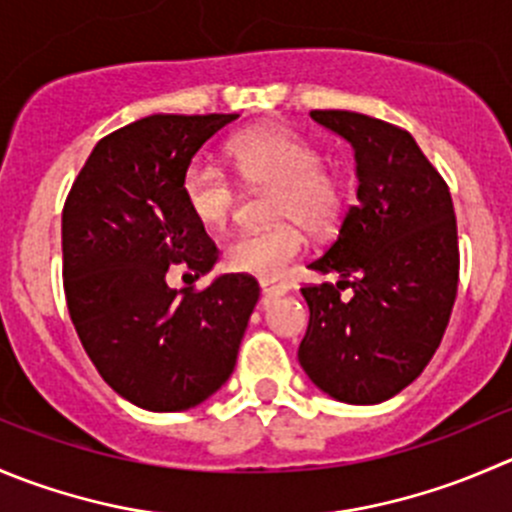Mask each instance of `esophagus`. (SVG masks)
<instances>
[{
  "instance_id": "esophagus-1",
  "label": "esophagus",
  "mask_w": 512,
  "mask_h": 512,
  "mask_svg": "<svg viewBox=\"0 0 512 512\" xmlns=\"http://www.w3.org/2000/svg\"><path fill=\"white\" fill-rule=\"evenodd\" d=\"M260 287H262V295L265 297H280L285 292H290L287 282L275 280V277H260Z\"/></svg>"
}]
</instances>
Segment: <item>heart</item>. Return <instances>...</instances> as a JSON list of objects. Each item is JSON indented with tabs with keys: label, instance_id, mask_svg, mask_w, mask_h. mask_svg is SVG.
Here are the masks:
<instances>
[{
	"label": "heart",
	"instance_id": "heart-1",
	"mask_svg": "<svg viewBox=\"0 0 512 512\" xmlns=\"http://www.w3.org/2000/svg\"><path fill=\"white\" fill-rule=\"evenodd\" d=\"M227 155L245 185L272 187L267 217L282 222L232 235L225 242L222 260L242 275H282L305 250V235L296 223L310 232L330 230L345 205V185L335 172L322 170V157L312 142L282 127H262L235 137ZM182 195L192 217L210 230L225 225L235 207L230 177L210 162L190 165Z\"/></svg>",
	"mask_w": 512,
	"mask_h": 512
}]
</instances>
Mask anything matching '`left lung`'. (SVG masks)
Here are the masks:
<instances>
[{"label":"left lung","instance_id":"left-lung-1","mask_svg":"<svg viewBox=\"0 0 512 512\" xmlns=\"http://www.w3.org/2000/svg\"><path fill=\"white\" fill-rule=\"evenodd\" d=\"M310 117L352 147L357 205L310 262L340 280L300 290L310 322L297 360L332 400L377 405L425 370L448 327L460 265L453 200L400 127L345 109ZM345 286L353 295L342 301Z\"/></svg>","mask_w":512,"mask_h":512}]
</instances>
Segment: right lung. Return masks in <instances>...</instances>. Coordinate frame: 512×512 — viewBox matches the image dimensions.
Returning <instances> with one entry per match:
<instances>
[{
  "mask_svg": "<svg viewBox=\"0 0 512 512\" xmlns=\"http://www.w3.org/2000/svg\"><path fill=\"white\" fill-rule=\"evenodd\" d=\"M240 114H152L97 142L62 212L64 295L84 352L119 398L152 413L205 403L227 382L260 300L230 272L172 290V265L207 275L217 247L182 180L200 147Z\"/></svg>",
  "mask_w": 512,
  "mask_h": 512,
  "instance_id": "obj_1",
  "label": "right lung"
}]
</instances>
